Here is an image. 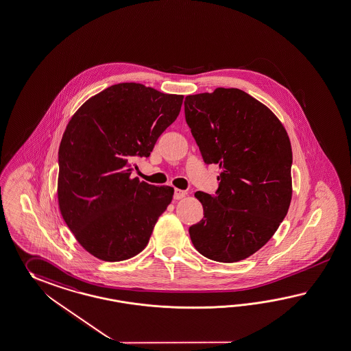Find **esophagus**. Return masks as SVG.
<instances>
[{"label":"esophagus","mask_w":351,"mask_h":351,"mask_svg":"<svg viewBox=\"0 0 351 351\" xmlns=\"http://www.w3.org/2000/svg\"><path fill=\"white\" fill-rule=\"evenodd\" d=\"M185 195H186V191L180 190V189H175V191H173V199H175V200L182 199Z\"/></svg>","instance_id":"esophagus-1"}]
</instances>
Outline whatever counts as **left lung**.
<instances>
[{
	"label": "left lung",
	"mask_w": 351,
	"mask_h": 351,
	"mask_svg": "<svg viewBox=\"0 0 351 351\" xmlns=\"http://www.w3.org/2000/svg\"><path fill=\"white\" fill-rule=\"evenodd\" d=\"M185 119L206 163L219 165L215 195L197 191L204 218L189 228L194 247L237 263L273 237L291 200V145L267 106L239 88L185 97Z\"/></svg>",
	"instance_id": "1"
}]
</instances>
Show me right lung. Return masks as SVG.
<instances>
[{
  "label": "right lung",
  "mask_w": 351,
  "mask_h": 351,
  "mask_svg": "<svg viewBox=\"0 0 351 351\" xmlns=\"http://www.w3.org/2000/svg\"><path fill=\"white\" fill-rule=\"evenodd\" d=\"M182 95L124 82L88 99L69 120L58 152V204L78 243L104 261L147 246L173 188L132 179V161L148 157L176 120Z\"/></svg>",
  "instance_id": "right-lung-1"
}]
</instances>
